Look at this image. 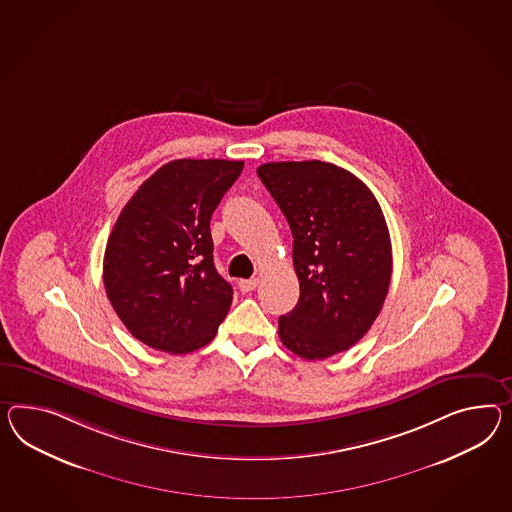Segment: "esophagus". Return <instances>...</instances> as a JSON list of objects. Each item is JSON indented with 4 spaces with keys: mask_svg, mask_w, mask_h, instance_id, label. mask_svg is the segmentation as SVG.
Listing matches in <instances>:
<instances>
[{
    "mask_svg": "<svg viewBox=\"0 0 512 512\" xmlns=\"http://www.w3.org/2000/svg\"><path fill=\"white\" fill-rule=\"evenodd\" d=\"M258 286V280L256 278H249V280H239V289L243 291V293H250V291H254Z\"/></svg>",
    "mask_w": 512,
    "mask_h": 512,
    "instance_id": "esophagus-1",
    "label": "esophagus"
}]
</instances>
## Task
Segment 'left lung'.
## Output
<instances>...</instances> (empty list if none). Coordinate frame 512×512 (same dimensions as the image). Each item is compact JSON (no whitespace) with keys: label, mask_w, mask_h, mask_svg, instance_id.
Masks as SVG:
<instances>
[{"label":"left lung","mask_w":512,"mask_h":512,"mask_svg":"<svg viewBox=\"0 0 512 512\" xmlns=\"http://www.w3.org/2000/svg\"><path fill=\"white\" fill-rule=\"evenodd\" d=\"M258 176L293 234L297 306L278 319L291 353L323 360L373 325L392 278V243L377 198L354 174L325 161L263 163Z\"/></svg>","instance_id":"left-lung-1"}]
</instances>
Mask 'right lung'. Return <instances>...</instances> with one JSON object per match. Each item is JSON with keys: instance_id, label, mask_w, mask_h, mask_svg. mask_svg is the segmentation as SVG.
I'll use <instances>...</instances> for the list:
<instances>
[{"instance_id": "obj_1", "label": "right lung", "mask_w": 512, "mask_h": 512, "mask_svg": "<svg viewBox=\"0 0 512 512\" xmlns=\"http://www.w3.org/2000/svg\"><path fill=\"white\" fill-rule=\"evenodd\" d=\"M243 161L174 159L120 211L107 239V299L133 338L171 354L210 343L234 291L213 263L210 221Z\"/></svg>"}]
</instances>
